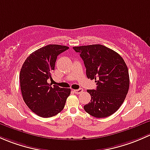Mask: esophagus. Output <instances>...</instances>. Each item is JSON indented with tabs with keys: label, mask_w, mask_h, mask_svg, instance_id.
<instances>
[{
	"label": "esophagus",
	"mask_w": 150,
	"mask_h": 150,
	"mask_svg": "<svg viewBox=\"0 0 150 150\" xmlns=\"http://www.w3.org/2000/svg\"><path fill=\"white\" fill-rule=\"evenodd\" d=\"M83 89H81V88H80V89H75L74 90V92L76 94H77V95H79V94L82 93L83 92Z\"/></svg>",
	"instance_id": "34e87169"
}]
</instances>
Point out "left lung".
Wrapping results in <instances>:
<instances>
[{
    "mask_svg": "<svg viewBox=\"0 0 150 150\" xmlns=\"http://www.w3.org/2000/svg\"><path fill=\"white\" fill-rule=\"evenodd\" d=\"M80 54L88 79H95L96 89H87L91 102L84 110L95 118H106L116 112L129 88V75L124 60L118 52L102 45L74 47Z\"/></svg>",
    "mask_w": 150,
    "mask_h": 150,
    "instance_id": "left-lung-1",
    "label": "left lung"
}]
</instances>
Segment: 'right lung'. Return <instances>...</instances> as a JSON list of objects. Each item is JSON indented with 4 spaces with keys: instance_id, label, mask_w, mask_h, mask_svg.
Listing matches in <instances>:
<instances>
[{
    "instance_id": "right-lung-1",
    "label": "right lung",
    "mask_w": 150,
    "mask_h": 150,
    "mask_svg": "<svg viewBox=\"0 0 150 150\" xmlns=\"http://www.w3.org/2000/svg\"><path fill=\"white\" fill-rule=\"evenodd\" d=\"M69 47L60 45H48L35 50L27 57L19 74L23 100L32 112L42 118H50L59 113L65 106L71 89L51 86L57 56Z\"/></svg>"
}]
</instances>
